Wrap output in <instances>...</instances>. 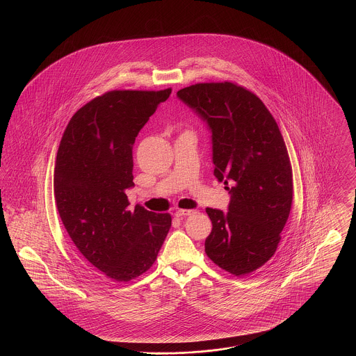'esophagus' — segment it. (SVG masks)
Masks as SVG:
<instances>
[{"mask_svg": "<svg viewBox=\"0 0 356 356\" xmlns=\"http://www.w3.org/2000/svg\"><path fill=\"white\" fill-rule=\"evenodd\" d=\"M193 213H195L193 209H179V211L176 212V216H177V218H186V216L193 215Z\"/></svg>", "mask_w": 356, "mask_h": 356, "instance_id": "1", "label": "esophagus"}]
</instances>
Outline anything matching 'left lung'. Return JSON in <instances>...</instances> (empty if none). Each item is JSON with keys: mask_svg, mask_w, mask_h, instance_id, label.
<instances>
[{"mask_svg": "<svg viewBox=\"0 0 356 356\" xmlns=\"http://www.w3.org/2000/svg\"><path fill=\"white\" fill-rule=\"evenodd\" d=\"M212 132L213 175L231 195L228 212L207 208L205 254L235 276L260 268L280 241L292 205V168L280 129L263 102L234 83L177 92Z\"/></svg>", "mask_w": 356, "mask_h": 356, "instance_id": "left-lung-1", "label": "left lung"}]
</instances>
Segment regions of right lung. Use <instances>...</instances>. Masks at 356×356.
<instances>
[{
	"instance_id": "right-lung-1",
	"label": "right lung",
	"mask_w": 356,
	"mask_h": 356,
	"mask_svg": "<svg viewBox=\"0 0 356 356\" xmlns=\"http://www.w3.org/2000/svg\"><path fill=\"white\" fill-rule=\"evenodd\" d=\"M164 90H111L80 108L63 135L54 165V199L85 259L116 282L152 267L168 235L170 213L136 205L132 149L141 128L170 97Z\"/></svg>"
}]
</instances>
